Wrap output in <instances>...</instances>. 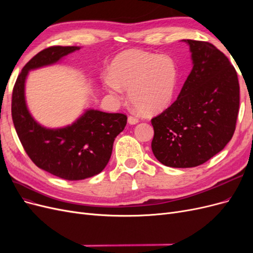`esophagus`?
<instances>
[{
  "label": "esophagus",
  "mask_w": 253,
  "mask_h": 253,
  "mask_svg": "<svg viewBox=\"0 0 253 253\" xmlns=\"http://www.w3.org/2000/svg\"><path fill=\"white\" fill-rule=\"evenodd\" d=\"M127 121H128L129 125H136L137 122H138V118L135 117V116H128Z\"/></svg>",
  "instance_id": "esophagus-1"
}]
</instances>
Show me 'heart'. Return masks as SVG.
Masks as SVG:
<instances>
[{
  "label": "heart",
  "mask_w": 253,
  "mask_h": 253,
  "mask_svg": "<svg viewBox=\"0 0 253 253\" xmlns=\"http://www.w3.org/2000/svg\"><path fill=\"white\" fill-rule=\"evenodd\" d=\"M105 78L109 93L120 98L128 89V99L142 113L153 115L171 102L177 82V70L168 57L142 50H127L114 59Z\"/></svg>",
  "instance_id": "b5f03b06"
}]
</instances>
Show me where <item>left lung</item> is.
I'll return each mask as SVG.
<instances>
[{
  "label": "left lung",
  "instance_id": "left-lung-1",
  "mask_svg": "<svg viewBox=\"0 0 253 253\" xmlns=\"http://www.w3.org/2000/svg\"><path fill=\"white\" fill-rule=\"evenodd\" d=\"M193 68L177 99L151 119L153 154L172 168L208 162L231 140L240 109V84L234 66L213 44L185 40Z\"/></svg>",
  "mask_w": 253,
  "mask_h": 253
}]
</instances>
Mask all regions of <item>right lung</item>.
<instances>
[{"label": "right lung", "instance_id": "obj_1", "mask_svg": "<svg viewBox=\"0 0 253 253\" xmlns=\"http://www.w3.org/2000/svg\"><path fill=\"white\" fill-rule=\"evenodd\" d=\"M78 49L50 46L38 52L18 76L11 99L13 126L28 157L40 169L66 180H81L100 173L111 158L115 138L127 121L125 114L89 110L71 126L49 129L30 116L24 98L28 71L55 63Z\"/></svg>", "mask_w": 253, "mask_h": 253}]
</instances>
